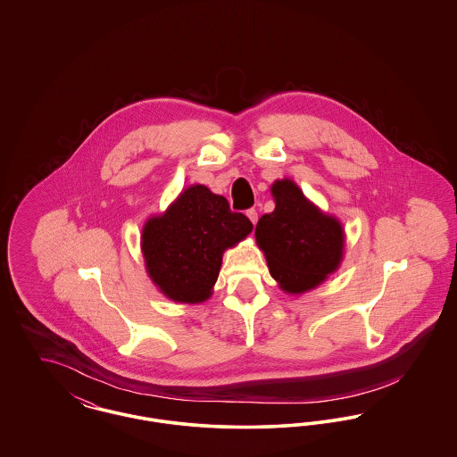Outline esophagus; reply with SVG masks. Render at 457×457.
Listing matches in <instances>:
<instances>
[{"label": "esophagus", "mask_w": 457, "mask_h": 457, "mask_svg": "<svg viewBox=\"0 0 457 457\" xmlns=\"http://www.w3.org/2000/svg\"><path fill=\"white\" fill-rule=\"evenodd\" d=\"M246 216H248V219H250L253 224H257L259 214H257V211H255V209H248V211H246Z\"/></svg>", "instance_id": "34e87169"}]
</instances>
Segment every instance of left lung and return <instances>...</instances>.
I'll use <instances>...</instances> for the list:
<instances>
[{"instance_id":"left-lung-1","label":"left lung","mask_w":457,"mask_h":457,"mask_svg":"<svg viewBox=\"0 0 457 457\" xmlns=\"http://www.w3.org/2000/svg\"><path fill=\"white\" fill-rule=\"evenodd\" d=\"M276 209L263 214L255 238L270 276L286 293L300 295L324 283L337 270L345 253L341 222L315 207L291 179L270 188Z\"/></svg>"}]
</instances>
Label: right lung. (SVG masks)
<instances>
[{
    "instance_id": "right-lung-1",
    "label": "right lung",
    "mask_w": 457,
    "mask_h": 457,
    "mask_svg": "<svg viewBox=\"0 0 457 457\" xmlns=\"http://www.w3.org/2000/svg\"><path fill=\"white\" fill-rule=\"evenodd\" d=\"M253 229L231 212L228 200L204 185L183 190L168 211L142 229V253L153 283L178 303H202L212 295L222 253Z\"/></svg>"
}]
</instances>
